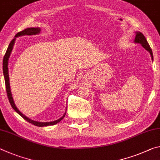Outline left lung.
<instances>
[{"instance_id":"8db88e82","label":"left lung","mask_w":160,"mask_h":160,"mask_svg":"<svg viewBox=\"0 0 160 160\" xmlns=\"http://www.w3.org/2000/svg\"><path fill=\"white\" fill-rule=\"evenodd\" d=\"M135 34H135L134 42L138 43V44H140L142 45V47L143 48H145L146 50L148 51L149 53H150L152 60L153 61L152 51V49L150 48V45H149V44L148 43V41L146 40L145 36L141 33V32H135Z\"/></svg>"}]
</instances>
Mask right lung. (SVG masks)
<instances>
[{
    "mask_svg": "<svg viewBox=\"0 0 160 160\" xmlns=\"http://www.w3.org/2000/svg\"><path fill=\"white\" fill-rule=\"evenodd\" d=\"M40 32H41V29H40L39 28H27L25 29H24L23 31L20 32H18V33L16 34L14 39H13L12 41L10 42L8 47V49L6 51V52H5V54L4 56L3 61H2V71H3L5 82V89H6L8 97V99H9V102L10 103V105H11L12 107L13 108V109H14L15 112L18 113L19 115H20L24 119H25V120L28 121V122L33 124V125H34V126H39V127H43V126H53V125H55V124L58 123V122H60L62 119L64 118V116H65V115H66V113H65L64 115L62 116L61 118H58V120L51 121V122H39V121L32 120V119L29 118L28 117H27L26 116L24 115L22 113L20 112V111L18 110L17 107L15 106L14 101H13V98L12 97L11 90H10V87L8 67V60H9L10 55V53H11V51L12 50L13 46H14L16 38L18 37L24 36V35L39 34L40 33Z\"/></svg>",
    "mask_w": 160,
    "mask_h": 160,
    "instance_id": "right-lung-1",
    "label": "right lung"
}]
</instances>
